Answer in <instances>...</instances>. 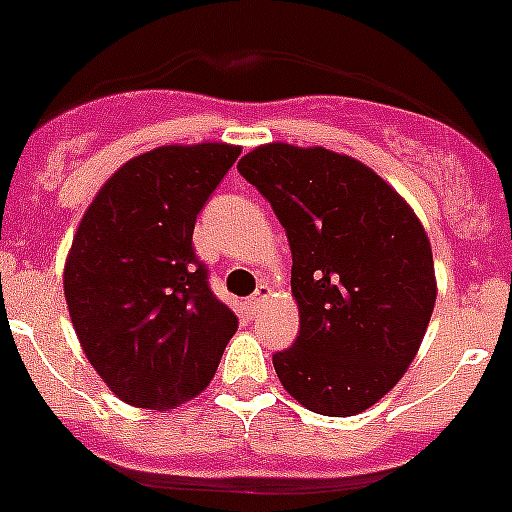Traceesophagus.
<instances>
[{
	"instance_id": "obj_1",
	"label": "esophagus",
	"mask_w": 512,
	"mask_h": 512,
	"mask_svg": "<svg viewBox=\"0 0 512 512\" xmlns=\"http://www.w3.org/2000/svg\"><path fill=\"white\" fill-rule=\"evenodd\" d=\"M267 295H270V288H267L265 283L257 285V290H255V293H252V298L247 300V308H250L252 313H257V310H260V305H262V300H265Z\"/></svg>"
}]
</instances>
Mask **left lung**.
Segmentation results:
<instances>
[{"label": "left lung", "instance_id": "8db88e82", "mask_svg": "<svg viewBox=\"0 0 512 512\" xmlns=\"http://www.w3.org/2000/svg\"><path fill=\"white\" fill-rule=\"evenodd\" d=\"M293 252L298 338L272 353L290 396L326 417L374 407L404 376L437 298L424 227L379 174L326 148L267 143L237 164Z\"/></svg>", "mask_w": 512, "mask_h": 512}]
</instances>
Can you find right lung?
<instances>
[{
  "instance_id": "add662e5",
  "label": "right lung",
  "mask_w": 512,
  "mask_h": 512,
  "mask_svg": "<svg viewBox=\"0 0 512 512\" xmlns=\"http://www.w3.org/2000/svg\"><path fill=\"white\" fill-rule=\"evenodd\" d=\"M237 156L227 143L136 156L105 181L75 232L70 318L93 369L126 404L171 409L197 396L237 331L191 245L197 214Z\"/></svg>"
}]
</instances>
